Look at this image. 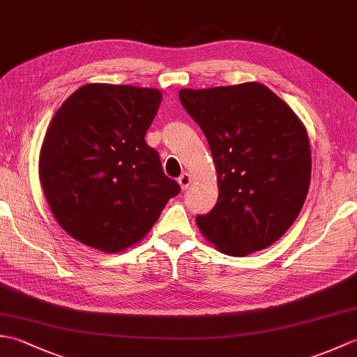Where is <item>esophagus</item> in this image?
<instances>
[{
  "label": "esophagus",
  "instance_id": "esophagus-1",
  "mask_svg": "<svg viewBox=\"0 0 357 357\" xmlns=\"http://www.w3.org/2000/svg\"><path fill=\"white\" fill-rule=\"evenodd\" d=\"M178 183H179V185H181V188H183V190H187V188L190 187V184H192V176L188 173H183L178 178Z\"/></svg>",
  "mask_w": 357,
  "mask_h": 357
}]
</instances>
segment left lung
<instances>
[{
  "mask_svg": "<svg viewBox=\"0 0 357 357\" xmlns=\"http://www.w3.org/2000/svg\"><path fill=\"white\" fill-rule=\"evenodd\" d=\"M179 101L206 135L218 202L196 216L219 252L247 256L276 242L304 206L312 151L296 113L259 82L183 89Z\"/></svg>",
  "mask_w": 357,
  "mask_h": 357,
  "instance_id": "8db88e82",
  "label": "left lung"
}]
</instances>
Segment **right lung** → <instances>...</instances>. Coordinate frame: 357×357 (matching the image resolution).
I'll return each instance as SVG.
<instances>
[{"label": "right lung", "mask_w": 357, "mask_h": 357, "mask_svg": "<svg viewBox=\"0 0 357 357\" xmlns=\"http://www.w3.org/2000/svg\"><path fill=\"white\" fill-rule=\"evenodd\" d=\"M161 100L156 89L96 82L73 92L52 118L40 181L53 216L73 239L123 252L181 192L144 139Z\"/></svg>", "instance_id": "add662e5"}]
</instances>
